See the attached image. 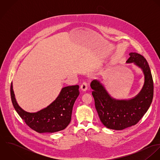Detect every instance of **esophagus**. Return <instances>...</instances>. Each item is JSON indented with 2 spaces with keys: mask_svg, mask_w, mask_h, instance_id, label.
Segmentation results:
<instances>
[{
  "mask_svg": "<svg viewBox=\"0 0 160 160\" xmlns=\"http://www.w3.org/2000/svg\"><path fill=\"white\" fill-rule=\"evenodd\" d=\"M81 89L82 92H86L88 89V84L86 82H83L81 86Z\"/></svg>",
  "mask_w": 160,
  "mask_h": 160,
  "instance_id": "obj_1",
  "label": "esophagus"
}]
</instances>
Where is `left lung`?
<instances>
[{
    "mask_svg": "<svg viewBox=\"0 0 160 160\" xmlns=\"http://www.w3.org/2000/svg\"><path fill=\"white\" fill-rule=\"evenodd\" d=\"M126 63H134L144 76L143 86L137 95L128 99L113 97L105 86L97 79L91 83L97 112L102 124L107 128L122 130L136 124L148 110L153 97V82L146 59L141 55L131 52Z\"/></svg>",
    "mask_w": 160,
    "mask_h": 160,
    "instance_id": "left-lung-1",
    "label": "left lung"
}]
</instances>
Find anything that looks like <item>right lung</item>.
Segmentation results:
<instances>
[{
  "mask_svg": "<svg viewBox=\"0 0 160 160\" xmlns=\"http://www.w3.org/2000/svg\"><path fill=\"white\" fill-rule=\"evenodd\" d=\"M13 105L26 124L39 133H53L65 129L71 119L74 103L79 95V86L63 88L58 97L49 105L37 112H28L18 104L13 84L10 86Z\"/></svg>",
  "mask_w": 160,
  "mask_h": 160,
  "instance_id": "right-lung-1",
  "label": "right lung"
}]
</instances>
